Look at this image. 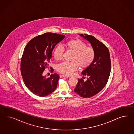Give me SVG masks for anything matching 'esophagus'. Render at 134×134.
Listing matches in <instances>:
<instances>
[{"label": "esophagus", "instance_id": "obj_1", "mask_svg": "<svg viewBox=\"0 0 134 134\" xmlns=\"http://www.w3.org/2000/svg\"><path fill=\"white\" fill-rule=\"evenodd\" d=\"M69 76H65V75H60V77H68Z\"/></svg>", "mask_w": 134, "mask_h": 134}]
</instances>
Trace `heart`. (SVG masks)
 <instances>
[{
    "label": "heart",
    "mask_w": 134,
    "mask_h": 134,
    "mask_svg": "<svg viewBox=\"0 0 134 134\" xmlns=\"http://www.w3.org/2000/svg\"><path fill=\"white\" fill-rule=\"evenodd\" d=\"M67 51L73 53L71 62H63L58 66V71L65 75L70 76L77 69L87 68L94 62L96 57V51L92 47L87 46V44L79 39L70 40L64 44ZM63 49L60 46L54 48L53 57L59 62L63 58Z\"/></svg>",
    "instance_id": "heart-1"
}]
</instances>
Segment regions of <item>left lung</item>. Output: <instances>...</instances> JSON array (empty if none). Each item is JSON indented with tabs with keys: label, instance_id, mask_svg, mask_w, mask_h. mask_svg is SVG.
<instances>
[{
	"label": "left lung",
	"instance_id": "left-lung-1",
	"mask_svg": "<svg viewBox=\"0 0 134 134\" xmlns=\"http://www.w3.org/2000/svg\"><path fill=\"white\" fill-rule=\"evenodd\" d=\"M80 35L90 42L96 51V57L92 63L82 71L87 80L79 79L74 91L81 97L91 98L102 90L107 84L111 69V59L108 49L104 44L94 36Z\"/></svg>",
	"mask_w": 134,
	"mask_h": 134
}]
</instances>
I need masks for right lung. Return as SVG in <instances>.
Masks as SVG:
<instances>
[{
	"label": "right lung",
	"instance_id": "right-lung-1",
	"mask_svg": "<svg viewBox=\"0 0 134 134\" xmlns=\"http://www.w3.org/2000/svg\"><path fill=\"white\" fill-rule=\"evenodd\" d=\"M64 37V35L55 33H44L33 38L25 47L21 60V74L26 86L34 94L47 96L57 87L59 79L57 74L48 78L42 74L51 62L54 48ZM50 69L53 72L54 69Z\"/></svg>",
	"mask_w": 134,
	"mask_h": 134
}]
</instances>
